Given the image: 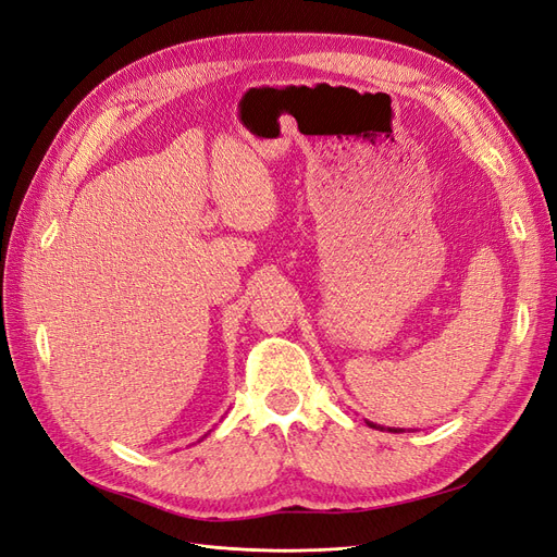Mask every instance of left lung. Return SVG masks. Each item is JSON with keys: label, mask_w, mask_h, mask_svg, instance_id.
Masks as SVG:
<instances>
[{"label": "left lung", "mask_w": 557, "mask_h": 557, "mask_svg": "<svg viewBox=\"0 0 557 557\" xmlns=\"http://www.w3.org/2000/svg\"><path fill=\"white\" fill-rule=\"evenodd\" d=\"M369 425H372V428H376V425H374V423H369ZM395 432H397V430H395Z\"/></svg>", "instance_id": "obj_1"}]
</instances>
